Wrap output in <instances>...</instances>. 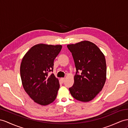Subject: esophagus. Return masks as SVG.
Instances as JSON below:
<instances>
[{"label":"esophagus","mask_w":128,"mask_h":128,"mask_svg":"<svg viewBox=\"0 0 128 128\" xmlns=\"http://www.w3.org/2000/svg\"><path fill=\"white\" fill-rule=\"evenodd\" d=\"M60 80L62 83H64L65 81V78H61L60 79Z\"/></svg>","instance_id":"esophagus-1"}]
</instances>
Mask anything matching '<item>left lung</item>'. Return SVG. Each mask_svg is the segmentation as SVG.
<instances>
[{
	"mask_svg": "<svg viewBox=\"0 0 128 128\" xmlns=\"http://www.w3.org/2000/svg\"><path fill=\"white\" fill-rule=\"evenodd\" d=\"M67 47L72 53L76 68L74 84L69 88L70 94L78 100L89 102L102 90L106 82L104 55L97 46L89 41L69 44Z\"/></svg>",
	"mask_w": 128,
	"mask_h": 128,
	"instance_id": "8db88e82",
	"label": "left lung"
}]
</instances>
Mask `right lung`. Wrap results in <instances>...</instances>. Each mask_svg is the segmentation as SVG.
<instances>
[{
    "mask_svg": "<svg viewBox=\"0 0 128 128\" xmlns=\"http://www.w3.org/2000/svg\"><path fill=\"white\" fill-rule=\"evenodd\" d=\"M62 46L44 44L32 46L22 58L20 68L24 89L36 103L46 106L55 100L60 85L52 74L54 59Z\"/></svg>",
    "mask_w": 128,
    "mask_h": 128,
    "instance_id": "add662e5",
    "label": "right lung"
}]
</instances>
